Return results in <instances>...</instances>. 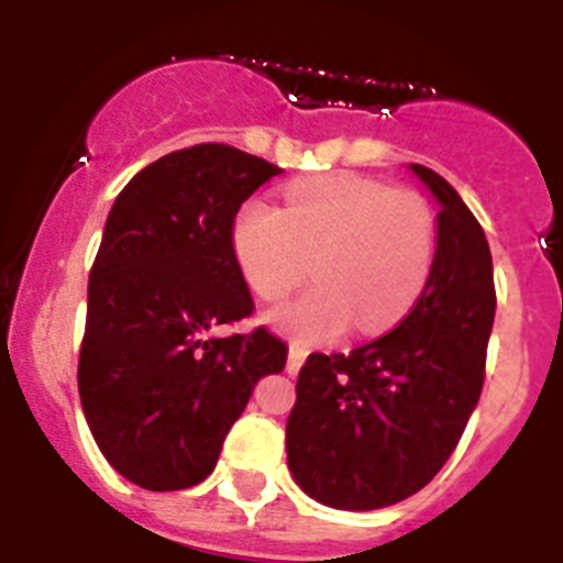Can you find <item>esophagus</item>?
<instances>
[{
    "mask_svg": "<svg viewBox=\"0 0 563 563\" xmlns=\"http://www.w3.org/2000/svg\"><path fill=\"white\" fill-rule=\"evenodd\" d=\"M307 355H310V350H307L305 343H290V352H287V369L296 375V372L301 369V363H305Z\"/></svg>",
    "mask_w": 563,
    "mask_h": 563,
    "instance_id": "1",
    "label": "esophagus"
}]
</instances>
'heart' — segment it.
I'll list each match as a JSON object with an SVG mask.
<instances>
[{"label":"heart","instance_id":"obj_1","mask_svg":"<svg viewBox=\"0 0 563 563\" xmlns=\"http://www.w3.org/2000/svg\"><path fill=\"white\" fill-rule=\"evenodd\" d=\"M231 247L247 287L282 301L307 276L318 285L273 312V324L327 341L357 324L386 332L417 305L434 267L437 222L429 200L361 174L296 180L285 211L245 200L233 213Z\"/></svg>","mask_w":563,"mask_h":563}]
</instances>
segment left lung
I'll use <instances>...</instances> for the list:
<instances>
[{
	"instance_id": "8db88e82",
	"label": "left lung",
	"mask_w": 563,
	"mask_h": 563,
	"mask_svg": "<svg viewBox=\"0 0 563 563\" xmlns=\"http://www.w3.org/2000/svg\"><path fill=\"white\" fill-rule=\"evenodd\" d=\"M411 172L440 200L434 267L395 330L352 352H312L287 417L292 479L321 505L377 510L429 485L454 454L485 383L494 258L449 180Z\"/></svg>"
}]
</instances>
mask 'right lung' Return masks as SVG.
Returning <instances> with one entry per match:
<instances>
[{"mask_svg":"<svg viewBox=\"0 0 563 563\" xmlns=\"http://www.w3.org/2000/svg\"><path fill=\"white\" fill-rule=\"evenodd\" d=\"M278 172L228 143H197L134 174L109 211L78 395L109 465L146 490L206 479L258 377L285 369L287 343L267 327L208 335L253 316L231 225Z\"/></svg>","mask_w":563,"mask_h":563,"instance_id":"obj_1","label":"right lung"}]
</instances>
